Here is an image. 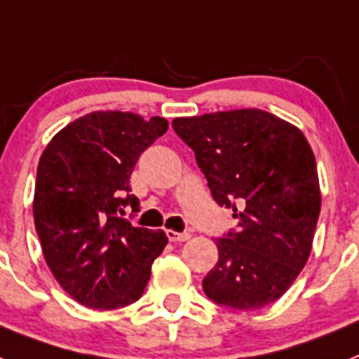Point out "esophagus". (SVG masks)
Returning <instances> with one entry per match:
<instances>
[{
  "label": "esophagus",
  "instance_id": "34e87169",
  "mask_svg": "<svg viewBox=\"0 0 359 359\" xmlns=\"http://www.w3.org/2000/svg\"><path fill=\"white\" fill-rule=\"evenodd\" d=\"M165 236H168V239L171 241V243H184V241H188L189 237V231H173V230H165Z\"/></svg>",
  "mask_w": 359,
  "mask_h": 359
}]
</instances>
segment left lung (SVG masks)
Returning a JSON list of instances; mask_svg holds the SVG:
<instances>
[{"instance_id": "left-lung-1", "label": "left lung", "mask_w": 359, "mask_h": 359, "mask_svg": "<svg viewBox=\"0 0 359 359\" xmlns=\"http://www.w3.org/2000/svg\"><path fill=\"white\" fill-rule=\"evenodd\" d=\"M195 153L213 201L233 210L237 230L215 241L219 261L203 279L213 303L272 305L309 261L321 194L316 156L299 129L261 109L171 122Z\"/></svg>"}]
</instances>
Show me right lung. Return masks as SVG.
Listing matches in <instances>:
<instances>
[{
	"instance_id": "right-lung-1",
	"label": "right lung",
	"mask_w": 359,
	"mask_h": 359,
	"mask_svg": "<svg viewBox=\"0 0 359 359\" xmlns=\"http://www.w3.org/2000/svg\"><path fill=\"white\" fill-rule=\"evenodd\" d=\"M168 131V120L95 111L54 135L38 164L34 224L50 272L80 305L113 310L146 290L168 245L162 230L137 228L129 177L138 156Z\"/></svg>"
}]
</instances>
